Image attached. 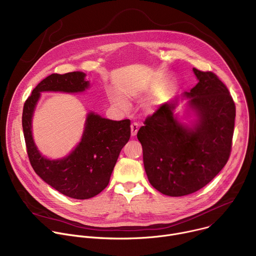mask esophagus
<instances>
[{"label": "esophagus", "instance_id": "1", "mask_svg": "<svg viewBox=\"0 0 256 256\" xmlns=\"http://www.w3.org/2000/svg\"><path fill=\"white\" fill-rule=\"evenodd\" d=\"M138 130V124L136 122L132 124V126H130V134H132V136H136Z\"/></svg>", "mask_w": 256, "mask_h": 256}]
</instances>
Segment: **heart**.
I'll use <instances>...</instances> for the list:
<instances>
[{"label":"heart","instance_id":"b5f03b06","mask_svg":"<svg viewBox=\"0 0 256 256\" xmlns=\"http://www.w3.org/2000/svg\"><path fill=\"white\" fill-rule=\"evenodd\" d=\"M132 96H136V94H132ZM110 101L114 106H116L120 109H126L130 106L128 101L120 95H116V94L112 95L110 96Z\"/></svg>","mask_w":256,"mask_h":256}]
</instances>
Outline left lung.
Masks as SVG:
<instances>
[{
  "mask_svg": "<svg viewBox=\"0 0 256 256\" xmlns=\"http://www.w3.org/2000/svg\"><path fill=\"white\" fill-rule=\"evenodd\" d=\"M192 70L196 87L164 103L138 132L150 184L169 196L206 186L226 165L232 147L236 108L227 87L214 72ZM184 100L188 123L176 112Z\"/></svg>",
  "mask_w": 256,
  "mask_h": 256,
  "instance_id": "obj_1",
  "label": "left lung"
}]
</instances>
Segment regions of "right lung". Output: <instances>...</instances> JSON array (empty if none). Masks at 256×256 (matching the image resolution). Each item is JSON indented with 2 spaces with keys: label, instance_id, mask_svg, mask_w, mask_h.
Wrapping results in <instances>:
<instances>
[{
  "label": "right lung",
  "instance_id": "1",
  "mask_svg": "<svg viewBox=\"0 0 256 256\" xmlns=\"http://www.w3.org/2000/svg\"><path fill=\"white\" fill-rule=\"evenodd\" d=\"M89 87L83 72L52 74L33 89L22 114L27 154L35 173L58 192L76 200L91 198L108 186L120 153L130 136V120L116 122L88 112L80 142L60 159L40 153L33 138L32 120L42 92L82 93Z\"/></svg>",
  "mask_w": 256,
  "mask_h": 256
}]
</instances>
